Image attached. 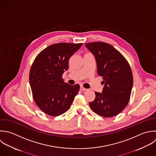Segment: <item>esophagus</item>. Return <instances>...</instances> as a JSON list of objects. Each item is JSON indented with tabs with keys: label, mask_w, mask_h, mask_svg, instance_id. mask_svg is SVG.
<instances>
[{
	"label": "esophagus",
	"mask_w": 156,
	"mask_h": 156,
	"mask_svg": "<svg viewBox=\"0 0 156 156\" xmlns=\"http://www.w3.org/2000/svg\"><path fill=\"white\" fill-rule=\"evenodd\" d=\"M80 90H82V91H86V90H87V89H86V88H84L83 86H80Z\"/></svg>",
	"instance_id": "1"
}]
</instances>
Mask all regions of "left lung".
Segmentation results:
<instances>
[{"label": "left lung", "mask_w": 156, "mask_h": 156, "mask_svg": "<svg viewBox=\"0 0 156 156\" xmlns=\"http://www.w3.org/2000/svg\"><path fill=\"white\" fill-rule=\"evenodd\" d=\"M86 47L94 55L97 73L102 76L103 93L95 92V100L89 103L92 110L104 117L120 114L128 105L133 84L129 62L112 45L104 42H93Z\"/></svg>", "instance_id": "1"}]
</instances>
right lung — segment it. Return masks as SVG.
<instances>
[{
    "label": "right lung",
    "mask_w": 156,
    "mask_h": 156,
    "mask_svg": "<svg viewBox=\"0 0 156 156\" xmlns=\"http://www.w3.org/2000/svg\"><path fill=\"white\" fill-rule=\"evenodd\" d=\"M82 45L66 42L52 44L34 59L30 70L29 82L33 98L45 114L53 117L64 114L77 95L80 85L64 83L62 76L68 69L70 58Z\"/></svg>",
    "instance_id": "1"
}]
</instances>
